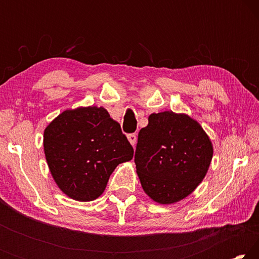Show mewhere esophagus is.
<instances>
[{"label":"esophagus","mask_w":259,"mask_h":259,"mask_svg":"<svg viewBox=\"0 0 259 259\" xmlns=\"http://www.w3.org/2000/svg\"><path fill=\"white\" fill-rule=\"evenodd\" d=\"M128 140L130 142L131 145L135 146L136 142H137V135H136V134H129L128 135Z\"/></svg>","instance_id":"obj_1"}]
</instances>
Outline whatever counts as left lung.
I'll return each instance as SVG.
<instances>
[{
    "instance_id": "left-lung-1",
    "label": "left lung",
    "mask_w": 259,
    "mask_h": 259,
    "mask_svg": "<svg viewBox=\"0 0 259 259\" xmlns=\"http://www.w3.org/2000/svg\"><path fill=\"white\" fill-rule=\"evenodd\" d=\"M212 153L211 140L191 116L171 111L151 114L135 153L143 190L161 204L185 199L203 181Z\"/></svg>"
}]
</instances>
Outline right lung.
<instances>
[{"instance_id":"add662e5","label":"right lung","mask_w":259,"mask_h":259,"mask_svg":"<svg viewBox=\"0 0 259 259\" xmlns=\"http://www.w3.org/2000/svg\"><path fill=\"white\" fill-rule=\"evenodd\" d=\"M46 159L58 187L76 201H93L114 169L130 161L134 148L104 107L66 109L47 126Z\"/></svg>"}]
</instances>
